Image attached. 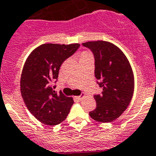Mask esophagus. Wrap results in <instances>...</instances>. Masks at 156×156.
Here are the masks:
<instances>
[{
  "label": "esophagus",
  "mask_w": 156,
  "mask_h": 156,
  "mask_svg": "<svg viewBox=\"0 0 156 156\" xmlns=\"http://www.w3.org/2000/svg\"><path fill=\"white\" fill-rule=\"evenodd\" d=\"M81 98H82L81 96H76V97H75V99H76L77 101H81Z\"/></svg>",
  "instance_id": "obj_1"
}]
</instances>
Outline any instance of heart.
<instances>
[{
  "label": "heart",
  "mask_w": 156,
  "mask_h": 156,
  "mask_svg": "<svg viewBox=\"0 0 156 156\" xmlns=\"http://www.w3.org/2000/svg\"><path fill=\"white\" fill-rule=\"evenodd\" d=\"M90 57H91V54L89 53V52L83 51L82 53H81V59H83V58H90Z\"/></svg>",
  "instance_id": "obj_1"
}]
</instances>
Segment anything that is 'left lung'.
<instances>
[{"mask_svg":"<svg viewBox=\"0 0 156 156\" xmlns=\"http://www.w3.org/2000/svg\"><path fill=\"white\" fill-rule=\"evenodd\" d=\"M94 57V75L102 88L94 94L96 108L90 112L91 119L100 122H111L127 108L134 91V75L124 53L105 41L83 43Z\"/></svg>","mask_w":156,"mask_h":156,"instance_id":"obj_1","label":"left lung"}]
</instances>
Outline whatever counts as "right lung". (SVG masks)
Here are the masks:
<instances>
[{
  "label": "right lung",
  "instance_id": "obj_1",
  "mask_svg": "<svg viewBox=\"0 0 156 156\" xmlns=\"http://www.w3.org/2000/svg\"><path fill=\"white\" fill-rule=\"evenodd\" d=\"M79 44H44L27 58L21 77V92L30 112L41 123L56 126L68 116L72 98L54 91L62 63L74 55Z\"/></svg>",
  "mask_w": 156,
  "mask_h": 156
}]
</instances>
